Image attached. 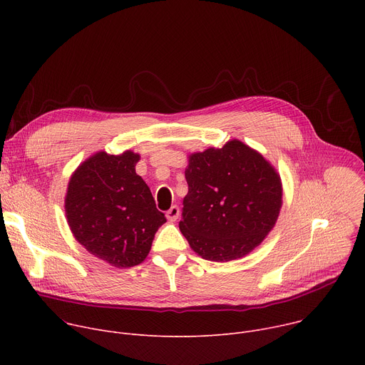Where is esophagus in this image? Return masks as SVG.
<instances>
[{
  "label": "esophagus",
  "mask_w": 365,
  "mask_h": 365,
  "mask_svg": "<svg viewBox=\"0 0 365 365\" xmlns=\"http://www.w3.org/2000/svg\"><path fill=\"white\" fill-rule=\"evenodd\" d=\"M179 214H180L179 206L173 205V206L170 207V210L166 212V217H168V220H169L170 222H175V221L179 218Z\"/></svg>",
  "instance_id": "1"
}]
</instances>
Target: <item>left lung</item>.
I'll list each match as a JSON object with an SVG mask.
<instances>
[{"instance_id":"left-lung-1","label":"left lung","mask_w":365,"mask_h":365,"mask_svg":"<svg viewBox=\"0 0 365 365\" xmlns=\"http://www.w3.org/2000/svg\"><path fill=\"white\" fill-rule=\"evenodd\" d=\"M179 228L197 255L230 262L248 254L274 227L282 183L262 154L238 140L192 154L185 170Z\"/></svg>"}]
</instances>
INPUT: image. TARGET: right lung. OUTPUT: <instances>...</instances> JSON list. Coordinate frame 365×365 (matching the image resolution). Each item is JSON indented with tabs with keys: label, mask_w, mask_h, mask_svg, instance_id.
Masks as SVG:
<instances>
[{
	"label": "right lung",
	"mask_w": 365,
	"mask_h": 365,
	"mask_svg": "<svg viewBox=\"0 0 365 365\" xmlns=\"http://www.w3.org/2000/svg\"><path fill=\"white\" fill-rule=\"evenodd\" d=\"M140 155L98 153L69 182L66 217L75 238L115 267L144 262L154 234L166 222L145 182L135 173Z\"/></svg>",
	"instance_id": "obj_1"
}]
</instances>
